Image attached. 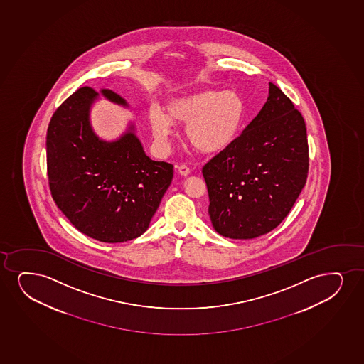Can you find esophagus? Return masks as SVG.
I'll use <instances>...</instances> for the list:
<instances>
[{"instance_id":"obj_1","label":"esophagus","mask_w":364,"mask_h":364,"mask_svg":"<svg viewBox=\"0 0 364 364\" xmlns=\"http://www.w3.org/2000/svg\"><path fill=\"white\" fill-rule=\"evenodd\" d=\"M178 173L180 176H188L190 174V169L186 166H178Z\"/></svg>"}]
</instances>
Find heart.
I'll use <instances>...</instances> for the list:
<instances>
[{
	"instance_id": "obj_1",
	"label": "heart",
	"mask_w": 364,
	"mask_h": 364,
	"mask_svg": "<svg viewBox=\"0 0 364 364\" xmlns=\"http://www.w3.org/2000/svg\"><path fill=\"white\" fill-rule=\"evenodd\" d=\"M247 109L242 95L232 90H201L173 98L162 110H151L149 126L159 149H169L173 124L185 125L188 144L203 154L229 149L245 125Z\"/></svg>"
}]
</instances>
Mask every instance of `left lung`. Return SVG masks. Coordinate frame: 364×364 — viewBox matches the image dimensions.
<instances>
[{
  "label": "left lung",
  "instance_id": "1",
  "mask_svg": "<svg viewBox=\"0 0 364 364\" xmlns=\"http://www.w3.org/2000/svg\"><path fill=\"white\" fill-rule=\"evenodd\" d=\"M306 127L291 99L269 83L259 114L229 149L202 168L217 233L254 239L282 222L304 188Z\"/></svg>",
  "mask_w": 364,
  "mask_h": 364
}]
</instances>
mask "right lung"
<instances>
[{
	"instance_id": "right-lung-1",
	"label": "right lung",
	"mask_w": 364,
	"mask_h": 364,
	"mask_svg": "<svg viewBox=\"0 0 364 364\" xmlns=\"http://www.w3.org/2000/svg\"><path fill=\"white\" fill-rule=\"evenodd\" d=\"M99 95L130 108L114 90L82 87L50 120L46 163L56 206L75 228L103 242H122L147 230L173 179V166L146 156L134 122L120 137L100 139L90 124Z\"/></svg>"
}]
</instances>
